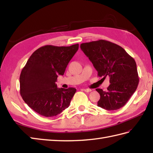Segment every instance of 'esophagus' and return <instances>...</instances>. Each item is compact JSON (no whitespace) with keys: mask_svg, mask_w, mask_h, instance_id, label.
Wrapping results in <instances>:
<instances>
[{"mask_svg":"<svg viewBox=\"0 0 153 153\" xmlns=\"http://www.w3.org/2000/svg\"><path fill=\"white\" fill-rule=\"evenodd\" d=\"M82 90L84 91H85V92H87V93H89V92H91L92 91L91 89H83Z\"/></svg>","mask_w":153,"mask_h":153,"instance_id":"esophagus-1","label":"esophagus"}]
</instances>
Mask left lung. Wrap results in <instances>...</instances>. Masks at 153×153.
Segmentation results:
<instances>
[{
    "label": "left lung",
    "mask_w": 153,
    "mask_h": 153,
    "mask_svg": "<svg viewBox=\"0 0 153 153\" xmlns=\"http://www.w3.org/2000/svg\"><path fill=\"white\" fill-rule=\"evenodd\" d=\"M80 47L98 71V76L110 78L106 91L96 89L100 96L97 106L107 110L122 108L138 86L135 60L122 47L106 40L82 43Z\"/></svg>",
    "instance_id": "1"
}]
</instances>
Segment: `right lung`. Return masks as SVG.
<instances>
[{
	"label": "right lung",
	"mask_w": 153,
	"mask_h": 153,
	"mask_svg": "<svg viewBox=\"0 0 153 153\" xmlns=\"http://www.w3.org/2000/svg\"><path fill=\"white\" fill-rule=\"evenodd\" d=\"M79 44L70 47L45 45L29 58L19 76L20 95L25 102L39 114L52 117L69 106L76 89L58 88V75L62 76Z\"/></svg>",
	"instance_id": "1"
}]
</instances>
